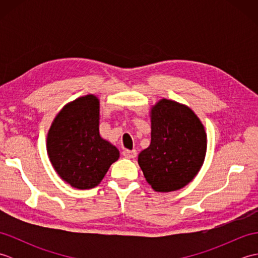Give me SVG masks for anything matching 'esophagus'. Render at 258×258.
Returning a JSON list of instances; mask_svg holds the SVG:
<instances>
[{
	"label": "esophagus",
	"mask_w": 258,
	"mask_h": 258,
	"mask_svg": "<svg viewBox=\"0 0 258 258\" xmlns=\"http://www.w3.org/2000/svg\"><path fill=\"white\" fill-rule=\"evenodd\" d=\"M123 155L127 158H135L136 155H138V152H136V150H124Z\"/></svg>",
	"instance_id": "obj_1"
}]
</instances>
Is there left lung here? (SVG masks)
<instances>
[{"instance_id":"8db88e82","label":"left lung","mask_w":258,"mask_h":258,"mask_svg":"<svg viewBox=\"0 0 258 258\" xmlns=\"http://www.w3.org/2000/svg\"><path fill=\"white\" fill-rule=\"evenodd\" d=\"M150 116L151 144L139 154L146 182L161 193L183 188L204 163V125L188 106L166 98L152 106Z\"/></svg>"}]
</instances>
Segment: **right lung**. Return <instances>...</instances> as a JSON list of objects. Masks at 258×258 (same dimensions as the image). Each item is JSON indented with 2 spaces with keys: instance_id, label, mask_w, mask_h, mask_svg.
<instances>
[{
  "instance_id": "1",
  "label": "right lung",
  "mask_w": 258,
  "mask_h": 258,
  "mask_svg": "<svg viewBox=\"0 0 258 258\" xmlns=\"http://www.w3.org/2000/svg\"><path fill=\"white\" fill-rule=\"evenodd\" d=\"M100 100L93 94L68 103L53 119L46 150L58 176L72 187L90 189L101 183L118 150L100 135Z\"/></svg>"
}]
</instances>
